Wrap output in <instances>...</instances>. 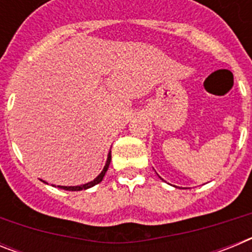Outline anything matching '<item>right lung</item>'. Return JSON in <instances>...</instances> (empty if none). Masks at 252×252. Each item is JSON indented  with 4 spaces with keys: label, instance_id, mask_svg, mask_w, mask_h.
<instances>
[{
    "label": "right lung",
    "instance_id": "1",
    "mask_svg": "<svg viewBox=\"0 0 252 252\" xmlns=\"http://www.w3.org/2000/svg\"><path fill=\"white\" fill-rule=\"evenodd\" d=\"M110 162H111V151L108 153V157H107V161H106V165H104L103 170L101 171V174L98 175V177L95 178V179H93L92 182H90V183H86V184H82V186H77V187H63V186H58V188L60 189H64V190H72V192H75V190H83V189H88L91 188V187L95 186V184L101 183L102 179H103L104 174H106V171L108 170V166H110Z\"/></svg>",
    "mask_w": 252,
    "mask_h": 252
}]
</instances>
